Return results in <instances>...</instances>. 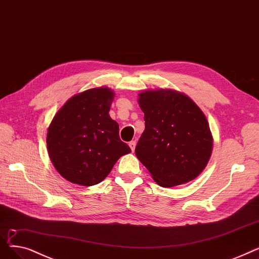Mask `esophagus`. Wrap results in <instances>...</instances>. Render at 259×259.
Segmentation results:
<instances>
[{
  "instance_id": "obj_1",
  "label": "esophagus",
  "mask_w": 259,
  "mask_h": 259,
  "mask_svg": "<svg viewBox=\"0 0 259 259\" xmlns=\"http://www.w3.org/2000/svg\"><path fill=\"white\" fill-rule=\"evenodd\" d=\"M128 145H130V147H131L132 152H134V151H135V147H136V141H131V142L128 143Z\"/></svg>"
}]
</instances>
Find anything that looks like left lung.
<instances>
[{"label": "left lung", "instance_id": "obj_1", "mask_svg": "<svg viewBox=\"0 0 259 259\" xmlns=\"http://www.w3.org/2000/svg\"><path fill=\"white\" fill-rule=\"evenodd\" d=\"M138 96L145 128L135 149L137 158L160 187L194 180L213 151L203 112L189 96L174 90H147Z\"/></svg>", "mask_w": 259, "mask_h": 259}]
</instances>
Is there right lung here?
Listing matches in <instances>:
<instances>
[{"instance_id": "1", "label": "right lung", "mask_w": 259, "mask_h": 259, "mask_svg": "<svg viewBox=\"0 0 259 259\" xmlns=\"http://www.w3.org/2000/svg\"><path fill=\"white\" fill-rule=\"evenodd\" d=\"M114 97L106 86L73 95L49 124V158L69 182L83 187L100 183L118 159L132 152L120 140L119 124L108 114Z\"/></svg>"}]
</instances>
